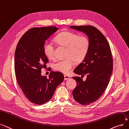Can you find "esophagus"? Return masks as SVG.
Returning a JSON list of instances; mask_svg holds the SVG:
<instances>
[{
    "label": "esophagus",
    "mask_w": 129,
    "mask_h": 129,
    "mask_svg": "<svg viewBox=\"0 0 129 129\" xmlns=\"http://www.w3.org/2000/svg\"><path fill=\"white\" fill-rule=\"evenodd\" d=\"M64 78L65 80H69L70 79V77L68 75H64Z\"/></svg>",
    "instance_id": "obj_1"
}]
</instances>
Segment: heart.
<instances>
[{"mask_svg": "<svg viewBox=\"0 0 129 129\" xmlns=\"http://www.w3.org/2000/svg\"><path fill=\"white\" fill-rule=\"evenodd\" d=\"M55 41L60 47L66 48L64 60L56 61L53 64L54 70L68 74L75 66V61L80 62L86 57L90 48V40L85 36L70 31H63L55 38ZM55 47L50 41H47L44 45L46 56L50 59L55 57Z\"/></svg>", "mask_w": 129, "mask_h": 129, "instance_id": "heart-1", "label": "heart"}]
</instances>
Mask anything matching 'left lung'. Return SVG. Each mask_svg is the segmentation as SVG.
Segmentation results:
<instances>
[{
  "label": "left lung",
  "mask_w": 129,
  "mask_h": 129,
  "mask_svg": "<svg viewBox=\"0 0 129 129\" xmlns=\"http://www.w3.org/2000/svg\"><path fill=\"white\" fill-rule=\"evenodd\" d=\"M71 28L82 31L90 40L86 57L73 70L81 77H73L77 87L72 94L74 99L87 106L97 100L106 90L113 70V59L110 45L99 30L91 26H72ZM87 76L85 81L82 78Z\"/></svg>",
  "instance_id": "1"
}]
</instances>
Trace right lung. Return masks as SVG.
Returning a JSON list of instances; mask_svg holds the SVG:
<instances>
[{
    "instance_id": "right-lung-1",
    "label": "right lung",
    "mask_w": 129,
    "mask_h": 129,
    "mask_svg": "<svg viewBox=\"0 0 129 129\" xmlns=\"http://www.w3.org/2000/svg\"><path fill=\"white\" fill-rule=\"evenodd\" d=\"M56 27L33 28L18 42L15 53V71L17 82L27 99L36 105L49 101L57 87L64 80L61 72L51 71L49 78L41 75L48 59L44 45L57 31Z\"/></svg>"
}]
</instances>
